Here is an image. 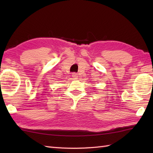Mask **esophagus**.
<instances>
[{
	"mask_svg": "<svg viewBox=\"0 0 153 153\" xmlns=\"http://www.w3.org/2000/svg\"><path fill=\"white\" fill-rule=\"evenodd\" d=\"M71 76L74 79H77V77H78V76H77V74L76 73H73L71 74Z\"/></svg>",
	"mask_w": 153,
	"mask_h": 153,
	"instance_id": "1",
	"label": "esophagus"
}]
</instances>
